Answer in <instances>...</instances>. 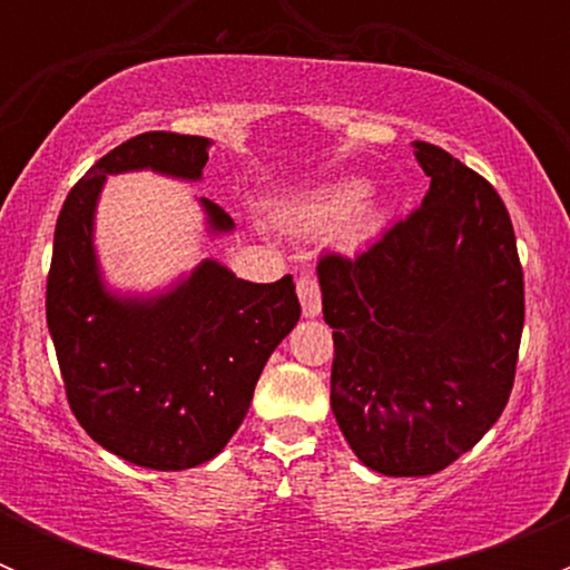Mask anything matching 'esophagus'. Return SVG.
Returning <instances> with one entry per match:
<instances>
[{
	"label": "esophagus",
	"instance_id": "esophagus-1",
	"mask_svg": "<svg viewBox=\"0 0 570 570\" xmlns=\"http://www.w3.org/2000/svg\"><path fill=\"white\" fill-rule=\"evenodd\" d=\"M297 297H301L303 317H317L320 314V281L314 273L297 275Z\"/></svg>",
	"mask_w": 570,
	"mask_h": 570
}]
</instances>
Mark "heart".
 Returning a JSON list of instances; mask_svg holds the SVG:
<instances>
[{
	"label": "heart",
	"mask_w": 570,
	"mask_h": 570,
	"mask_svg": "<svg viewBox=\"0 0 570 570\" xmlns=\"http://www.w3.org/2000/svg\"><path fill=\"white\" fill-rule=\"evenodd\" d=\"M366 195H370V184L361 181V178H347V181L333 184L331 189L314 195V198L295 204L289 212H286V217H289L292 226L297 228H325V226H333V223L344 220V217L355 215V212L364 206ZM381 223H383L381 212L375 209L361 212L358 220H355L353 228H350V239H353V243L370 239L372 234L381 228Z\"/></svg>",
	"instance_id": "b5f03b06"
}]
</instances>
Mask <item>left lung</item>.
Returning <instances> with one entry per match:
<instances>
[{
  "label": "left lung",
  "instance_id": "obj_1",
  "mask_svg": "<svg viewBox=\"0 0 570 570\" xmlns=\"http://www.w3.org/2000/svg\"><path fill=\"white\" fill-rule=\"evenodd\" d=\"M422 206L358 256L317 264L333 327L331 407L358 461L389 476L455 463L508 405L524 269L491 181L430 142Z\"/></svg>",
  "mask_w": 570,
  "mask_h": 570
}]
</instances>
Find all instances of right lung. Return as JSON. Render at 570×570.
I'll list each match as a JSON object with an SVG mask.
<instances>
[{
  "label": "right lung",
  "instance_id": "right-lung-1",
  "mask_svg": "<svg viewBox=\"0 0 570 570\" xmlns=\"http://www.w3.org/2000/svg\"><path fill=\"white\" fill-rule=\"evenodd\" d=\"M212 142L146 131L101 157L68 193L55 228L46 322L68 405L85 433L112 455L157 471L200 465L228 444L281 338L301 320L292 275L250 284L200 262L159 297H115L101 284L94 212L105 178L151 168L200 178ZM209 226L234 220L200 198Z\"/></svg>",
  "mask_w": 570,
  "mask_h": 570
}]
</instances>
